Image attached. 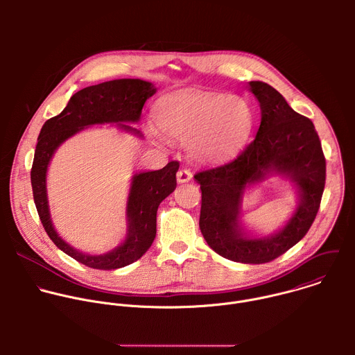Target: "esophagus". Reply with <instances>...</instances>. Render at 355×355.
Segmentation results:
<instances>
[{"instance_id":"obj_1","label":"esophagus","mask_w":355,"mask_h":355,"mask_svg":"<svg viewBox=\"0 0 355 355\" xmlns=\"http://www.w3.org/2000/svg\"><path fill=\"white\" fill-rule=\"evenodd\" d=\"M191 180H192V174H191L189 170H187V168L178 170V173H177V181H178L180 184L188 182V181H191Z\"/></svg>"}]
</instances>
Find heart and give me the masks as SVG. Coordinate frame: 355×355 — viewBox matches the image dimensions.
<instances>
[{
	"instance_id": "heart-1",
	"label": "heart",
	"mask_w": 355,
	"mask_h": 355,
	"mask_svg": "<svg viewBox=\"0 0 355 355\" xmlns=\"http://www.w3.org/2000/svg\"><path fill=\"white\" fill-rule=\"evenodd\" d=\"M157 129L178 141H187L189 156L205 163L223 162L236 155L251 133L254 112L247 99L205 91H177L155 107ZM148 136L162 143L159 135Z\"/></svg>"
}]
</instances>
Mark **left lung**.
Listing matches in <instances>:
<instances>
[{
	"instance_id": "1",
	"label": "left lung",
	"mask_w": 355,
	"mask_h": 355,
	"mask_svg": "<svg viewBox=\"0 0 355 355\" xmlns=\"http://www.w3.org/2000/svg\"><path fill=\"white\" fill-rule=\"evenodd\" d=\"M261 122L256 139L232 162L193 175L200 184L199 227L219 256L244 264L272 261L312 226L326 181V160L311 119L295 112L270 84L250 81ZM277 175L293 182L298 205L287 223L267 236L250 234L241 220L243 193Z\"/></svg>"
}]
</instances>
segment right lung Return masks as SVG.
<instances>
[{"label":"right lung","instance_id":"1","mask_svg":"<svg viewBox=\"0 0 355 355\" xmlns=\"http://www.w3.org/2000/svg\"><path fill=\"white\" fill-rule=\"evenodd\" d=\"M157 88L139 78H122L91 85L76 92L67 107L44 122L40 129L31 182L35 205L42 225L52 241L67 256L95 270H116L139 260L156 237L157 209L177 187L175 174L180 164L170 162L157 171H140L130 180L126 200V236L115 248L103 254H88L69 244L55 229L47 199V168L56 150L70 137L96 125H116L125 133L143 137L129 123L140 121L146 101Z\"/></svg>","mask_w":355,"mask_h":355}]
</instances>
